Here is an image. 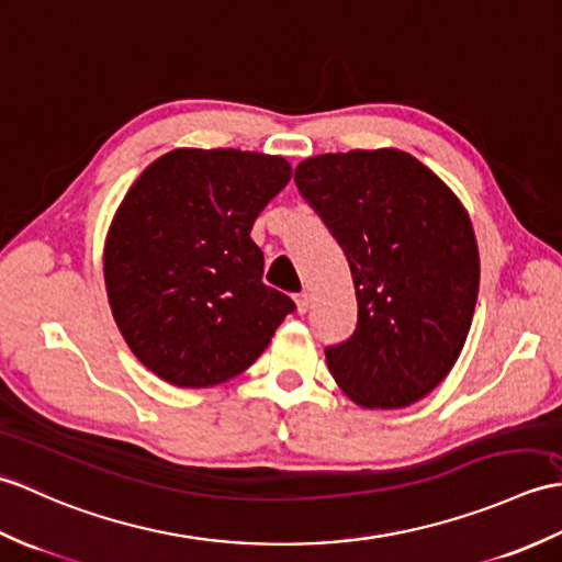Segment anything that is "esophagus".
<instances>
[{
    "mask_svg": "<svg viewBox=\"0 0 562 562\" xmlns=\"http://www.w3.org/2000/svg\"><path fill=\"white\" fill-rule=\"evenodd\" d=\"M295 305H297V313L305 315V313H307V307H310V297H307V293H297V295H295Z\"/></svg>",
    "mask_w": 562,
    "mask_h": 562,
    "instance_id": "1",
    "label": "esophagus"
}]
</instances>
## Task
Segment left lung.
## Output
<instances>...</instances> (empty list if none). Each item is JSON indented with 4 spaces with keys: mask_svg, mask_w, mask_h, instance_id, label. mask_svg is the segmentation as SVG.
Masks as SVG:
<instances>
[{
    "mask_svg": "<svg viewBox=\"0 0 562 562\" xmlns=\"http://www.w3.org/2000/svg\"><path fill=\"white\" fill-rule=\"evenodd\" d=\"M295 187L341 245L358 322L324 348L336 384L368 408H402L438 386L467 341L479 247L464 206L404 151L303 160Z\"/></svg>",
    "mask_w": 562,
    "mask_h": 562,
    "instance_id": "1",
    "label": "left lung"
}]
</instances>
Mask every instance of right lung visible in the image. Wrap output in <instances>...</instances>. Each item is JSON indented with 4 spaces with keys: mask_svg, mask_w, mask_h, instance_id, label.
Returning <instances> with one entry per match:
<instances>
[{
    "mask_svg": "<svg viewBox=\"0 0 562 562\" xmlns=\"http://www.w3.org/2000/svg\"><path fill=\"white\" fill-rule=\"evenodd\" d=\"M291 180L281 156L178 148L148 166L105 240L112 317L142 363L176 386L240 375L295 303L261 281L255 218Z\"/></svg>",
    "mask_w": 562,
    "mask_h": 562,
    "instance_id": "add662e5",
    "label": "right lung"
}]
</instances>
